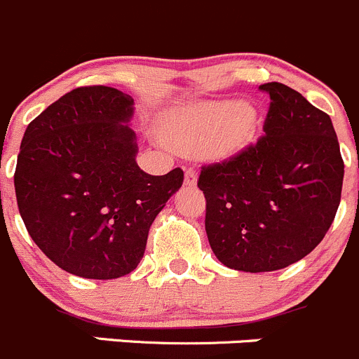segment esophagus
<instances>
[{"label": "esophagus", "instance_id": "34e87169", "mask_svg": "<svg viewBox=\"0 0 359 359\" xmlns=\"http://www.w3.org/2000/svg\"><path fill=\"white\" fill-rule=\"evenodd\" d=\"M196 183H197V170L192 169V167H189V169L185 170V185L194 187Z\"/></svg>", "mask_w": 359, "mask_h": 359}]
</instances>
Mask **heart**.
Segmentation results:
<instances>
[{
    "label": "heart",
    "mask_w": 359,
    "mask_h": 359,
    "mask_svg": "<svg viewBox=\"0 0 359 359\" xmlns=\"http://www.w3.org/2000/svg\"><path fill=\"white\" fill-rule=\"evenodd\" d=\"M254 112L241 102H210L183 109L169 118V142L190 153H231L250 139Z\"/></svg>",
    "instance_id": "obj_1"
}]
</instances>
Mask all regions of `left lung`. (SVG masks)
Listing matches in <instances>:
<instances>
[{"mask_svg": "<svg viewBox=\"0 0 359 359\" xmlns=\"http://www.w3.org/2000/svg\"><path fill=\"white\" fill-rule=\"evenodd\" d=\"M269 95L264 134L236 155L203 165L206 234L238 271L287 268L309 255L335 220L344 160L330 116L282 83Z\"/></svg>", "mask_w": 359, "mask_h": 359, "instance_id": "obj_1", "label": "left lung"}]
</instances>
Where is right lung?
I'll use <instances>...</instances> for the list:
<instances>
[{
  "label": "right lung",
  "instance_id": "obj_1",
  "mask_svg": "<svg viewBox=\"0 0 359 359\" xmlns=\"http://www.w3.org/2000/svg\"><path fill=\"white\" fill-rule=\"evenodd\" d=\"M132 105L116 88H75L24 132L13 174L19 213L40 250L72 275L134 271L153 220L183 185L180 167L151 176L137 165Z\"/></svg>",
  "mask_w": 359,
  "mask_h": 359
}]
</instances>
